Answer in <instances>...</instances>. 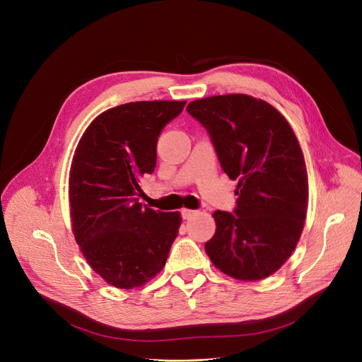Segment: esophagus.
Returning <instances> with one entry per match:
<instances>
[{"instance_id": "obj_1", "label": "esophagus", "mask_w": 362, "mask_h": 362, "mask_svg": "<svg viewBox=\"0 0 362 362\" xmlns=\"http://www.w3.org/2000/svg\"><path fill=\"white\" fill-rule=\"evenodd\" d=\"M180 214H182V217H183V220H187V218H191L192 216H195V214H197V211H194V210H187V208H183V210L180 211Z\"/></svg>"}]
</instances>
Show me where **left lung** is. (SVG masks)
I'll return each instance as SVG.
<instances>
[{
  "instance_id": "left-lung-1",
  "label": "left lung",
  "mask_w": 362,
  "mask_h": 362,
  "mask_svg": "<svg viewBox=\"0 0 362 362\" xmlns=\"http://www.w3.org/2000/svg\"><path fill=\"white\" fill-rule=\"evenodd\" d=\"M186 111L210 135L224 173L238 182L233 213L216 211L205 251L239 280H261L292 255L307 216L308 176L291 124L250 95L192 101Z\"/></svg>"
}]
</instances>
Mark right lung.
<instances>
[{
  "mask_svg": "<svg viewBox=\"0 0 362 362\" xmlns=\"http://www.w3.org/2000/svg\"><path fill=\"white\" fill-rule=\"evenodd\" d=\"M185 104L138 101L110 108L76 148L69 179L73 233L92 270L119 289L157 276L179 233V213L139 202V179L154 171L160 132Z\"/></svg>",
  "mask_w": 362,
  "mask_h": 362,
  "instance_id": "add662e5",
  "label": "right lung"
}]
</instances>
